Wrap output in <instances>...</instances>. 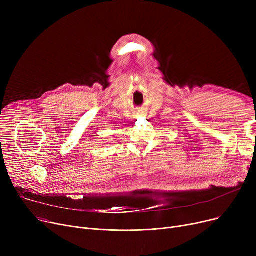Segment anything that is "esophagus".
I'll return each instance as SVG.
<instances>
[{"instance_id": "obj_1", "label": "esophagus", "mask_w": 256, "mask_h": 256, "mask_svg": "<svg viewBox=\"0 0 256 256\" xmlns=\"http://www.w3.org/2000/svg\"><path fill=\"white\" fill-rule=\"evenodd\" d=\"M140 115H142V114H139V116H140Z\"/></svg>"}]
</instances>
